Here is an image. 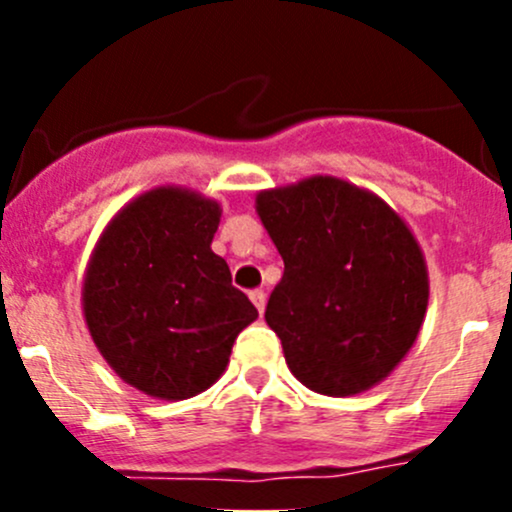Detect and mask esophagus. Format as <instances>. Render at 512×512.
<instances>
[{"mask_svg":"<svg viewBox=\"0 0 512 512\" xmlns=\"http://www.w3.org/2000/svg\"><path fill=\"white\" fill-rule=\"evenodd\" d=\"M250 299H252V304H255L257 307V312H265V302H267V294L262 292V289H252L250 292Z\"/></svg>","mask_w":512,"mask_h":512,"instance_id":"34e87169","label":"esophagus"}]
</instances>
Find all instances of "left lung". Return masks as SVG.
Listing matches in <instances>:
<instances>
[{
  "instance_id": "left-lung-1",
  "label": "left lung",
  "mask_w": 512,
  "mask_h": 512,
  "mask_svg": "<svg viewBox=\"0 0 512 512\" xmlns=\"http://www.w3.org/2000/svg\"><path fill=\"white\" fill-rule=\"evenodd\" d=\"M285 260L265 319L307 389L352 396L394 371L428 304L421 247L404 220L347 180L317 175L257 195Z\"/></svg>"
}]
</instances>
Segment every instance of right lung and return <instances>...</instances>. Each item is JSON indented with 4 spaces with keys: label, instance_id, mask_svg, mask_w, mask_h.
Segmentation results:
<instances>
[{
    "label": "right lung",
    "instance_id": "add662e5",
    "mask_svg": "<svg viewBox=\"0 0 512 512\" xmlns=\"http://www.w3.org/2000/svg\"><path fill=\"white\" fill-rule=\"evenodd\" d=\"M220 205L158 188L121 210L98 242L84 314L98 352L123 381L178 401L213 386L237 334L257 319L210 250Z\"/></svg>",
    "mask_w": 512,
    "mask_h": 512
}]
</instances>
